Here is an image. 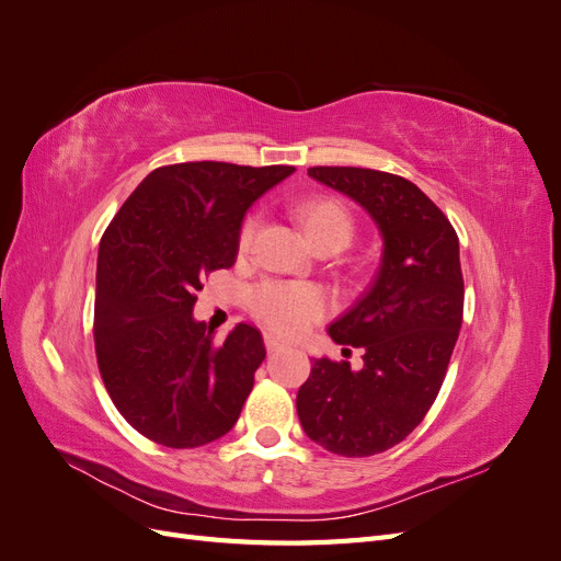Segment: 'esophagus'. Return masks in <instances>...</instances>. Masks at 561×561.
<instances>
[{
	"instance_id": "1",
	"label": "esophagus",
	"mask_w": 561,
	"mask_h": 561,
	"mask_svg": "<svg viewBox=\"0 0 561 561\" xmlns=\"http://www.w3.org/2000/svg\"><path fill=\"white\" fill-rule=\"evenodd\" d=\"M264 346H266V351H278V348H283V342L276 334L264 332Z\"/></svg>"
}]
</instances>
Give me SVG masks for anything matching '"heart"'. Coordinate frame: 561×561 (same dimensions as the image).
<instances>
[{"label": "heart", "mask_w": 561, "mask_h": 561, "mask_svg": "<svg viewBox=\"0 0 561 561\" xmlns=\"http://www.w3.org/2000/svg\"><path fill=\"white\" fill-rule=\"evenodd\" d=\"M299 217L313 245L320 241H342L348 245L353 236V217L344 203L334 198H320L307 203ZM254 231H257V217H248L239 233L241 252L250 250ZM330 295L322 287L293 280H264L254 287L250 297V309L254 318L285 336L307 332L313 322L330 311Z\"/></svg>", "instance_id": "obj_1"}]
</instances>
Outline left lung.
Segmentation results:
<instances>
[{
	"label": "left lung",
	"instance_id": "obj_1",
	"mask_svg": "<svg viewBox=\"0 0 561 561\" xmlns=\"http://www.w3.org/2000/svg\"><path fill=\"white\" fill-rule=\"evenodd\" d=\"M309 175L371 215L383 257L367 293L330 325L336 344L363 348V369L313 360L297 414L304 433L332 454H381L419 426L443 388L463 322L458 236L400 175L353 165H313Z\"/></svg>",
	"mask_w": 561,
	"mask_h": 561
}]
</instances>
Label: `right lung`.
Masks as SVG:
<instances>
[{
	"mask_svg": "<svg viewBox=\"0 0 561 561\" xmlns=\"http://www.w3.org/2000/svg\"><path fill=\"white\" fill-rule=\"evenodd\" d=\"M295 165L190 161L161 165L100 239L93 342L107 393L157 445L192 449L239 421L264 360L260 330L215 342L192 309L213 271L239 254L248 208Z\"/></svg>",
	"mask_w": 561,
	"mask_h": 561,
	"instance_id": "1",
	"label": "right lung"
}]
</instances>
